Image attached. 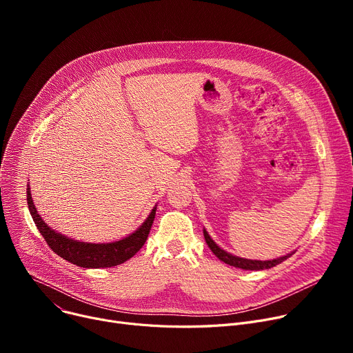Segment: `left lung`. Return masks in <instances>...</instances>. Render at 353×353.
Segmentation results:
<instances>
[{
    "instance_id": "obj_1",
    "label": "left lung",
    "mask_w": 353,
    "mask_h": 353,
    "mask_svg": "<svg viewBox=\"0 0 353 353\" xmlns=\"http://www.w3.org/2000/svg\"><path fill=\"white\" fill-rule=\"evenodd\" d=\"M203 234H205V239H206V243L209 245L210 250L220 259L221 262H225L230 266H234V268H239V269H245V270H265V269H270L276 265L282 263L283 261H286L288 257H290L293 253H289L286 256H282L279 259H273V261H250V259H243V257H237V256H233L228 252H225L223 249H220L214 242L213 239L209 236V233L206 232V229L203 230Z\"/></svg>"
}]
</instances>
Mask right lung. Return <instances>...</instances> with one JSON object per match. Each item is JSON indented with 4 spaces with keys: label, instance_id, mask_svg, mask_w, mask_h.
<instances>
[{
    "label": "right lung",
    "instance_id": "right-lung-1",
    "mask_svg": "<svg viewBox=\"0 0 353 353\" xmlns=\"http://www.w3.org/2000/svg\"><path fill=\"white\" fill-rule=\"evenodd\" d=\"M27 203L37 229L40 230V233L43 234L47 245L52 249V252L57 253L60 257L65 259L67 262L72 265L90 269L117 266L127 262L130 257H133L145 243L154 221L157 209L153 208L150 214L144 220V223L134 233L128 234L121 240H117V242L85 243L80 242V240H72L64 234H60L46 225V221L41 219V216L34 206L30 192V184H27Z\"/></svg>",
    "mask_w": 353,
    "mask_h": 353
}]
</instances>
